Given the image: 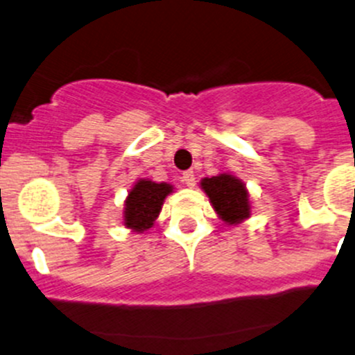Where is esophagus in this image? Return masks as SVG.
<instances>
[{"label":"esophagus","mask_w":355,"mask_h":355,"mask_svg":"<svg viewBox=\"0 0 355 355\" xmlns=\"http://www.w3.org/2000/svg\"><path fill=\"white\" fill-rule=\"evenodd\" d=\"M182 182H184L187 187H193V185H196V175H193V171L192 170L184 171V175H182Z\"/></svg>","instance_id":"obj_1"}]
</instances>
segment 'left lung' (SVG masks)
<instances>
[{
  "instance_id": "obj_1",
  "label": "left lung",
  "mask_w": 355,
  "mask_h": 355,
  "mask_svg": "<svg viewBox=\"0 0 355 355\" xmlns=\"http://www.w3.org/2000/svg\"><path fill=\"white\" fill-rule=\"evenodd\" d=\"M200 187L207 193L219 218L227 225H238L250 218L248 192L240 178L221 173L218 177L202 178Z\"/></svg>"
}]
</instances>
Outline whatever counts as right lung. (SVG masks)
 <instances>
[{"label":"right lung","mask_w":355,"mask_h":355,"mask_svg":"<svg viewBox=\"0 0 355 355\" xmlns=\"http://www.w3.org/2000/svg\"><path fill=\"white\" fill-rule=\"evenodd\" d=\"M173 187L165 182L156 184V182L144 180V178L137 180L125 199L124 226L137 231V233L149 230L155 225L163 202Z\"/></svg>","instance_id":"1"}]
</instances>
